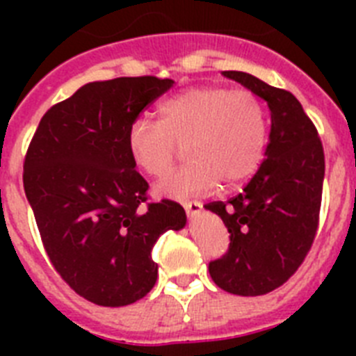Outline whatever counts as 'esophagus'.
<instances>
[{
  "label": "esophagus",
  "mask_w": 356,
  "mask_h": 356,
  "mask_svg": "<svg viewBox=\"0 0 356 356\" xmlns=\"http://www.w3.org/2000/svg\"><path fill=\"white\" fill-rule=\"evenodd\" d=\"M187 209H188V213H193V216H194V213H196V212H194V210H191V205H188Z\"/></svg>",
  "instance_id": "obj_1"
}]
</instances>
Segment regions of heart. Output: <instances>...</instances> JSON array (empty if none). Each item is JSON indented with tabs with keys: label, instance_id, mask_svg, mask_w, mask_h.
Returning a JSON list of instances; mask_svg holds the SVG:
<instances>
[{
	"label": "heart",
	"instance_id": "heart-1",
	"mask_svg": "<svg viewBox=\"0 0 356 356\" xmlns=\"http://www.w3.org/2000/svg\"><path fill=\"white\" fill-rule=\"evenodd\" d=\"M228 151L232 153V160L242 163V168L238 169V175L250 172L253 169L257 155H254V149L250 144L242 143V140H235V143H229Z\"/></svg>",
	"mask_w": 356,
	"mask_h": 356
}]
</instances>
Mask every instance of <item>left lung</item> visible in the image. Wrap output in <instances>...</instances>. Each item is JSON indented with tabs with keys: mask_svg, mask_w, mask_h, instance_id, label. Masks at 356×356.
Wrapping results in <instances>:
<instances>
[{
	"mask_svg": "<svg viewBox=\"0 0 356 356\" xmlns=\"http://www.w3.org/2000/svg\"><path fill=\"white\" fill-rule=\"evenodd\" d=\"M163 81L155 76L92 81L40 119L24 159V193L49 260L90 303L124 307L155 287V242L184 228L172 201L146 203L135 171L131 124Z\"/></svg>",
	"mask_w": 356,
	"mask_h": 356,
	"instance_id": "8db88e82",
	"label": "left lung"
}]
</instances>
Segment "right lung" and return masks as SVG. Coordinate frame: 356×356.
I'll return each instance as SVG.
<instances>
[{
	"mask_svg": "<svg viewBox=\"0 0 356 356\" xmlns=\"http://www.w3.org/2000/svg\"><path fill=\"white\" fill-rule=\"evenodd\" d=\"M267 103L266 159L244 193L213 205L229 234L228 253L210 262L213 284L229 294L262 296L284 285L316 237L325 155L301 103L248 72H222Z\"/></svg>",
	"mask_w": 356,
	"mask_h": 356,
	"instance_id": "obj_1",
	"label": "right lung"
}]
</instances>
